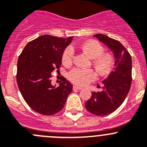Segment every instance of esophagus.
<instances>
[{
	"label": "esophagus",
	"mask_w": 147,
	"mask_h": 147,
	"mask_svg": "<svg viewBox=\"0 0 147 147\" xmlns=\"http://www.w3.org/2000/svg\"><path fill=\"white\" fill-rule=\"evenodd\" d=\"M73 89H74V90H76V89H77V90H81V89H82V87L78 86H74Z\"/></svg>",
	"instance_id": "obj_1"
}]
</instances>
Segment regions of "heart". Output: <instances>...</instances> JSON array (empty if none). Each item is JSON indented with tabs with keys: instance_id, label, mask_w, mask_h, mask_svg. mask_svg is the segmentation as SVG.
Here are the masks:
<instances>
[{
	"instance_id": "b5f03b06",
	"label": "heart",
	"mask_w": 147,
	"mask_h": 147,
	"mask_svg": "<svg viewBox=\"0 0 147 147\" xmlns=\"http://www.w3.org/2000/svg\"><path fill=\"white\" fill-rule=\"evenodd\" d=\"M80 49L92 58V65L100 75H105L112 70L114 59L110 53H104V47L96 40H89L80 46ZM74 58L73 47H68L62 54V62L65 66L72 65ZM69 80L79 86H84L96 79V74L92 69L73 68L68 74Z\"/></svg>"
}]
</instances>
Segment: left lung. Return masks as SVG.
<instances>
[{
    "label": "left lung",
    "instance_id": "left-lung-1",
    "mask_svg": "<svg viewBox=\"0 0 147 147\" xmlns=\"http://www.w3.org/2000/svg\"><path fill=\"white\" fill-rule=\"evenodd\" d=\"M113 51L115 58L114 70L103 81L102 90L92 93L85 107L98 116L111 114L121 105L128 95L132 82V61L125 47L116 40L97 34L94 35Z\"/></svg>",
    "mask_w": 147,
    "mask_h": 147
}]
</instances>
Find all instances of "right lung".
I'll return each mask as SVG.
<instances>
[{
    "label": "right lung",
    "instance_id": "1",
    "mask_svg": "<svg viewBox=\"0 0 147 147\" xmlns=\"http://www.w3.org/2000/svg\"><path fill=\"white\" fill-rule=\"evenodd\" d=\"M72 38L45 34L29 42L19 55L18 86L25 102L37 113L45 115L56 114L63 108L72 92V84L63 76L58 87L51 84V73L59 71L62 54Z\"/></svg>",
    "mask_w": 147,
    "mask_h": 147
}]
</instances>
